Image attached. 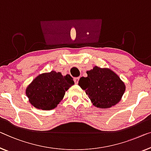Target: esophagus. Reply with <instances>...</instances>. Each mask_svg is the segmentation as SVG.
<instances>
[{
  "label": "esophagus",
  "mask_w": 151,
  "mask_h": 151,
  "mask_svg": "<svg viewBox=\"0 0 151 151\" xmlns=\"http://www.w3.org/2000/svg\"><path fill=\"white\" fill-rule=\"evenodd\" d=\"M78 81H79V78H74V81H75L76 85L78 84Z\"/></svg>",
  "instance_id": "34e87169"
}]
</instances>
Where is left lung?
Listing matches in <instances>:
<instances>
[{
	"instance_id": "1",
	"label": "left lung",
	"mask_w": 151,
	"mask_h": 151,
	"mask_svg": "<svg viewBox=\"0 0 151 151\" xmlns=\"http://www.w3.org/2000/svg\"><path fill=\"white\" fill-rule=\"evenodd\" d=\"M86 73L87 76L81 77L78 85L96 107L109 109L120 102L125 85L114 71L96 66Z\"/></svg>"
}]
</instances>
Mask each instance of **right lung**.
Instances as JSON below:
<instances>
[{
    "label": "right lung",
    "mask_w": 151,
    "mask_h": 151,
    "mask_svg": "<svg viewBox=\"0 0 151 151\" xmlns=\"http://www.w3.org/2000/svg\"><path fill=\"white\" fill-rule=\"evenodd\" d=\"M75 84L70 75L52 70L40 74L26 89V95L33 106L42 111L57 107L64 98L65 92Z\"/></svg>",
    "instance_id": "1"
}]
</instances>
